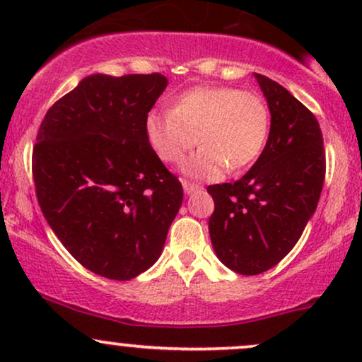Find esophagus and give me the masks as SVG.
Masks as SVG:
<instances>
[{
  "label": "esophagus",
  "mask_w": 362,
  "mask_h": 362,
  "mask_svg": "<svg viewBox=\"0 0 362 362\" xmlns=\"http://www.w3.org/2000/svg\"><path fill=\"white\" fill-rule=\"evenodd\" d=\"M182 185H184V192H185L187 195L194 194L195 190H199V189H201V185L194 184V182H189V180H182Z\"/></svg>",
  "instance_id": "34e87169"
}]
</instances>
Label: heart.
Masks as SVG:
<instances>
[{
    "label": "heart",
    "instance_id": "obj_1",
    "mask_svg": "<svg viewBox=\"0 0 362 362\" xmlns=\"http://www.w3.org/2000/svg\"><path fill=\"white\" fill-rule=\"evenodd\" d=\"M271 112L260 93L233 86H197L178 95L172 110H151L146 134L165 163H178L195 143L202 146L185 161L184 173L216 180L230 168L250 167L264 151Z\"/></svg>",
    "mask_w": 362,
    "mask_h": 362
}]
</instances>
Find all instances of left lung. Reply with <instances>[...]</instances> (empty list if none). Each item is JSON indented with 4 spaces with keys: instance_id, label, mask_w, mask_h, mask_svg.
<instances>
[{
    "instance_id": "1",
    "label": "left lung",
    "mask_w": 362,
    "mask_h": 362,
    "mask_svg": "<svg viewBox=\"0 0 362 362\" xmlns=\"http://www.w3.org/2000/svg\"><path fill=\"white\" fill-rule=\"evenodd\" d=\"M271 110V132L255 165L235 184L207 187L209 235L218 259L257 276L293 250L317 209L325 180L318 120L284 86L255 73Z\"/></svg>"
}]
</instances>
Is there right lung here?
<instances>
[{"label":"right lung","mask_w":362,"mask_h":362,"mask_svg":"<svg viewBox=\"0 0 362 362\" xmlns=\"http://www.w3.org/2000/svg\"><path fill=\"white\" fill-rule=\"evenodd\" d=\"M167 85L160 73L91 74L37 132L32 173L44 218L83 267L107 279H134L155 264L184 201L146 134Z\"/></svg>","instance_id":"1"}]
</instances>
